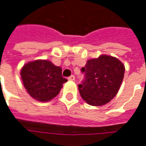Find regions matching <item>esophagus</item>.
Returning <instances> with one entry per match:
<instances>
[{
    "label": "esophagus",
    "instance_id": "esophagus-1",
    "mask_svg": "<svg viewBox=\"0 0 146 146\" xmlns=\"http://www.w3.org/2000/svg\"><path fill=\"white\" fill-rule=\"evenodd\" d=\"M75 80V76L73 75H71V76L68 77V80Z\"/></svg>",
    "mask_w": 146,
    "mask_h": 146
}]
</instances>
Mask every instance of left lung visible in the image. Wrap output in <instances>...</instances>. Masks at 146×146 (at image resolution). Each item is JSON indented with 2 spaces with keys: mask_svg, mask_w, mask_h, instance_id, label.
Instances as JSON below:
<instances>
[{
  "mask_svg": "<svg viewBox=\"0 0 146 146\" xmlns=\"http://www.w3.org/2000/svg\"><path fill=\"white\" fill-rule=\"evenodd\" d=\"M124 70V66L116 58L102 54L90 59L81 69L84 76L78 85L80 96L91 106L106 104L119 91Z\"/></svg>",
  "mask_w": 146,
  "mask_h": 146,
  "instance_id": "left-lung-1",
  "label": "left lung"
}]
</instances>
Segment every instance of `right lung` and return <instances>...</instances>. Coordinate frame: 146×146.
Instances as JSON below:
<instances>
[{"label":"right lung","mask_w":146,"mask_h":146,"mask_svg":"<svg viewBox=\"0 0 146 146\" xmlns=\"http://www.w3.org/2000/svg\"><path fill=\"white\" fill-rule=\"evenodd\" d=\"M21 77L30 96L40 102H48L54 98L67 81L62 76L60 67L47 60L26 64L21 70Z\"/></svg>","instance_id":"obj_1"}]
</instances>
